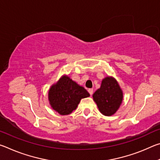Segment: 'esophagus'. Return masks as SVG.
Listing matches in <instances>:
<instances>
[{
    "label": "esophagus",
    "instance_id": "1",
    "mask_svg": "<svg viewBox=\"0 0 160 160\" xmlns=\"http://www.w3.org/2000/svg\"><path fill=\"white\" fill-rule=\"evenodd\" d=\"M88 92H89V93H90V95H92V94H93V89H89Z\"/></svg>",
    "mask_w": 160,
    "mask_h": 160
}]
</instances>
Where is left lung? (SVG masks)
<instances>
[{
  "instance_id": "1",
  "label": "left lung",
  "mask_w": 160,
  "mask_h": 160,
  "mask_svg": "<svg viewBox=\"0 0 160 160\" xmlns=\"http://www.w3.org/2000/svg\"><path fill=\"white\" fill-rule=\"evenodd\" d=\"M94 101L103 115L110 116L116 112L123 101V92L113 77H106L101 87L92 95Z\"/></svg>"
}]
</instances>
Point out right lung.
<instances>
[{"label":"right lung","mask_w":160,"mask_h":160,"mask_svg":"<svg viewBox=\"0 0 160 160\" xmlns=\"http://www.w3.org/2000/svg\"><path fill=\"white\" fill-rule=\"evenodd\" d=\"M90 97L85 88L63 75L48 91V101L53 110L61 115H68L76 109L81 99Z\"/></svg>","instance_id":"obj_1"}]
</instances>
